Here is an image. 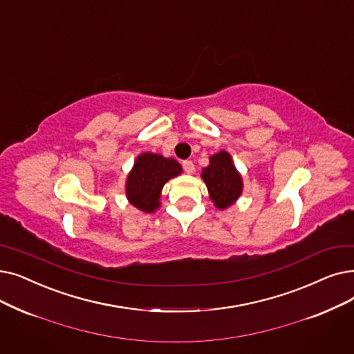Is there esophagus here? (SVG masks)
Instances as JSON below:
<instances>
[{"label":"esophagus","instance_id":"34e87169","mask_svg":"<svg viewBox=\"0 0 354 354\" xmlns=\"http://www.w3.org/2000/svg\"><path fill=\"white\" fill-rule=\"evenodd\" d=\"M182 166H183V169H185V172L187 174H194V171H195V166H194V162L192 160H183L182 162Z\"/></svg>","mask_w":354,"mask_h":354}]
</instances>
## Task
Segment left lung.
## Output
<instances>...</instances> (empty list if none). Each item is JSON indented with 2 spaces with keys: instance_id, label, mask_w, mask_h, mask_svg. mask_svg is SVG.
I'll list each match as a JSON object with an SVG mask.
<instances>
[{
  "instance_id": "8db88e82",
  "label": "left lung",
  "mask_w": 354,
  "mask_h": 354,
  "mask_svg": "<svg viewBox=\"0 0 354 354\" xmlns=\"http://www.w3.org/2000/svg\"><path fill=\"white\" fill-rule=\"evenodd\" d=\"M201 178L207 185L209 199L218 209L236 204L243 192L241 175L233 163L232 155L225 150L209 156V165L203 169Z\"/></svg>"
}]
</instances>
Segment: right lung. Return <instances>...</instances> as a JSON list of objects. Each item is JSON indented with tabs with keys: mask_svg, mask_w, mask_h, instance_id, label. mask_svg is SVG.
<instances>
[{
	"mask_svg": "<svg viewBox=\"0 0 354 354\" xmlns=\"http://www.w3.org/2000/svg\"><path fill=\"white\" fill-rule=\"evenodd\" d=\"M182 174V166L172 158L145 151L134 160L126 179L127 201L143 212L160 207V194L165 183Z\"/></svg>",
	"mask_w": 354,
	"mask_h": 354,
	"instance_id": "obj_1",
	"label": "right lung"
}]
</instances>
